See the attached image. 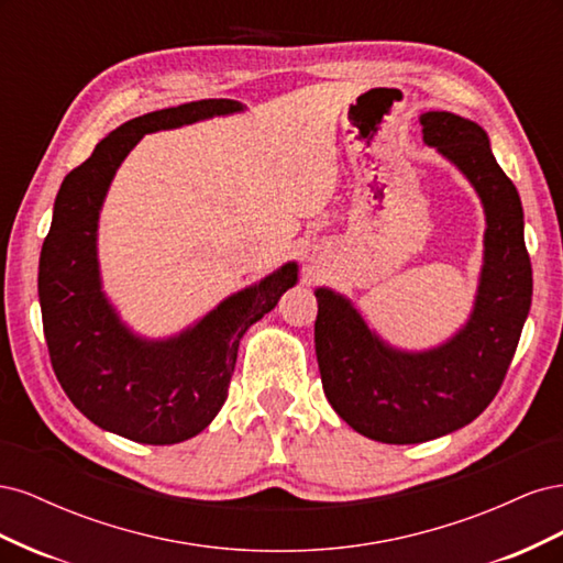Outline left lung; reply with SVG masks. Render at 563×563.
Wrapping results in <instances>:
<instances>
[{
	"mask_svg": "<svg viewBox=\"0 0 563 563\" xmlns=\"http://www.w3.org/2000/svg\"><path fill=\"white\" fill-rule=\"evenodd\" d=\"M420 124L424 143L467 176L486 211L484 269L465 329L437 350L399 352L366 327L350 300L317 288L323 395L352 430L383 444H420L479 416L512 364L533 296L521 199L486 131L453 112H424Z\"/></svg>",
	"mask_w": 563,
	"mask_h": 563,
	"instance_id": "8db88e82",
	"label": "left lung"
}]
</instances>
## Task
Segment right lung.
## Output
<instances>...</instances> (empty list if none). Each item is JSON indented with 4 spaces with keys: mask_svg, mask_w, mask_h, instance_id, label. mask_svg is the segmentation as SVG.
Here are the masks:
<instances>
[{
    "mask_svg": "<svg viewBox=\"0 0 563 563\" xmlns=\"http://www.w3.org/2000/svg\"><path fill=\"white\" fill-rule=\"evenodd\" d=\"M240 110L236 100L209 98L131 119L65 176L54 203L37 279L51 366L93 424L141 444H178L218 416L242 335L296 284L298 265L286 263L220 302L197 327L150 343L119 321L100 291L98 213L117 166L145 133Z\"/></svg>",
    "mask_w": 563,
    "mask_h": 563,
    "instance_id": "add662e5",
    "label": "right lung"
}]
</instances>
